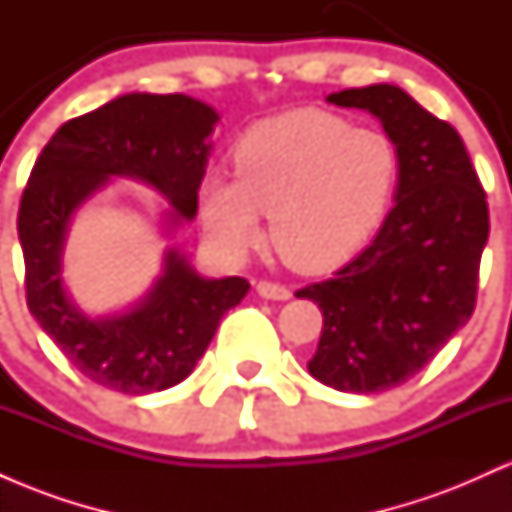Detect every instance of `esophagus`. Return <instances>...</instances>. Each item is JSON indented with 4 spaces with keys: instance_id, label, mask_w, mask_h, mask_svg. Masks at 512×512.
I'll use <instances>...</instances> for the list:
<instances>
[{
    "instance_id": "esophagus-1",
    "label": "esophagus",
    "mask_w": 512,
    "mask_h": 512,
    "mask_svg": "<svg viewBox=\"0 0 512 512\" xmlns=\"http://www.w3.org/2000/svg\"><path fill=\"white\" fill-rule=\"evenodd\" d=\"M257 293H260L262 298H269V301H289L291 298V291L286 289L284 284H276V281H257Z\"/></svg>"
}]
</instances>
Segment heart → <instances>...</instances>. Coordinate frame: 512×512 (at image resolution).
Listing matches in <instances>:
<instances>
[{"label": "heart", "mask_w": 512, "mask_h": 512, "mask_svg": "<svg viewBox=\"0 0 512 512\" xmlns=\"http://www.w3.org/2000/svg\"><path fill=\"white\" fill-rule=\"evenodd\" d=\"M236 175L199 187L204 231L240 257L262 236L291 267L322 272L354 255L383 219L397 182L395 142L322 110H289L252 125L233 149Z\"/></svg>", "instance_id": "obj_1"}]
</instances>
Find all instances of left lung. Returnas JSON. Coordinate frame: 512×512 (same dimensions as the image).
Instances as JSON below:
<instances>
[{
    "instance_id": "obj_1",
    "label": "left lung",
    "mask_w": 512,
    "mask_h": 512,
    "mask_svg": "<svg viewBox=\"0 0 512 512\" xmlns=\"http://www.w3.org/2000/svg\"><path fill=\"white\" fill-rule=\"evenodd\" d=\"M327 101L373 113L399 158L395 207L373 243L296 291L322 310L310 375L373 395L414 378L472 317L489 204L457 129L402 88H346Z\"/></svg>"
}]
</instances>
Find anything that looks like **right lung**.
Returning a JSON list of instances; mask_svg holds the SVG:
<instances>
[{
    "label": "right lung",
    "instance_id": "add662e5",
    "mask_svg": "<svg viewBox=\"0 0 512 512\" xmlns=\"http://www.w3.org/2000/svg\"><path fill=\"white\" fill-rule=\"evenodd\" d=\"M219 115L182 93H127L64 122L40 151L19 207L26 303L67 361L108 390L149 395L192 373L221 317L243 301V276L204 279L175 250L132 313L91 320L64 296L60 255L74 209L110 175L154 185L175 219L197 214V192Z\"/></svg>",
    "mask_w": 512,
    "mask_h": 512
}]
</instances>
